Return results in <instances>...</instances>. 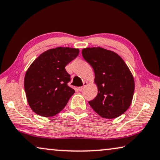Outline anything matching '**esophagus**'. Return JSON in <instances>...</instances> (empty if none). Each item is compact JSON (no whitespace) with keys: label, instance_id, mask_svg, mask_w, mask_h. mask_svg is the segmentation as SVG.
Wrapping results in <instances>:
<instances>
[{"label":"esophagus","instance_id":"obj_1","mask_svg":"<svg viewBox=\"0 0 160 160\" xmlns=\"http://www.w3.org/2000/svg\"><path fill=\"white\" fill-rule=\"evenodd\" d=\"M87 85H88V82H87L86 81H85V82H83V86H87ZM83 86H80V87H78V89L79 91H80V92H81V91H82V89H83V88H84Z\"/></svg>","mask_w":160,"mask_h":160}]
</instances>
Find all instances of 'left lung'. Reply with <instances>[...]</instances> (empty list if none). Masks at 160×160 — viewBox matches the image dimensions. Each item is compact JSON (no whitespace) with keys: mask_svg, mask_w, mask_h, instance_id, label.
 <instances>
[{"mask_svg":"<svg viewBox=\"0 0 160 160\" xmlns=\"http://www.w3.org/2000/svg\"><path fill=\"white\" fill-rule=\"evenodd\" d=\"M82 57L94 72L98 93L88 103L100 117L114 119L126 112L132 102L134 80L120 55L100 47L86 48Z\"/></svg>","mask_w":160,"mask_h":160,"instance_id":"8db88e82","label":"left lung"}]
</instances>
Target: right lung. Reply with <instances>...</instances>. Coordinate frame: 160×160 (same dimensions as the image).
Instances as JSON below:
<instances>
[{"label":"right lung","instance_id":"right-lung-1","mask_svg":"<svg viewBox=\"0 0 160 160\" xmlns=\"http://www.w3.org/2000/svg\"><path fill=\"white\" fill-rule=\"evenodd\" d=\"M80 50L69 47L51 48L34 60L24 78L28 103L34 112L49 117L61 112L75 92L68 86L70 75L66 66Z\"/></svg>","mask_w":160,"mask_h":160}]
</instances>
